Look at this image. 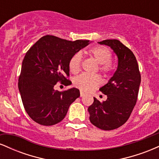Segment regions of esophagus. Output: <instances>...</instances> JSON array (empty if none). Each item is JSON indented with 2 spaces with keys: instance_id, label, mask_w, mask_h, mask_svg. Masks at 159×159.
Returning <instances> with one entry per match:
<instances>
[{
  "instance_id": "34e87169",
  "label": "esophagus",
  "mask_w": 159,
  "mask_h": 159,
  "mask_svg": "<svg viewBox=\"0 0 159 159\" xmlns=\"http://www.w3.org/2000/svg\"><path fill=\"white\" fill-rule=\"evenodd\" d=\"M85 95V93L84 92H82V91H81V92H80V96H81V97H83Z\"/></svg>"
}]
</instances>
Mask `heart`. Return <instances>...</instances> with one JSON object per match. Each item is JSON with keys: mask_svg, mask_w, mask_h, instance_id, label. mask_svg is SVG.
Wrapping results in <instances>:
<instances>
[{"mask_svg": "<svg viewBox=\"0 0 159 159\" xmlns=\"http://www.w3.org/2000/svg\"><path fill=\"white\" fill-rule=\"evenodd\" d=\"M90 56L97 61L99 64V70L103 73H109L112 70L111 63V53L108 49L102 46H95L89 50ZM81 55L76 53L70 58L69 62V68L71 72L77 73L81 69ZM74 84L80 90L89 92L101 84V79L97 75L83 73L74 79Z\"/></svg>", "mask_w": 159, "mask_h": 159, "instance_id": "b5f03b06", "label": "heart"}]
</instances>
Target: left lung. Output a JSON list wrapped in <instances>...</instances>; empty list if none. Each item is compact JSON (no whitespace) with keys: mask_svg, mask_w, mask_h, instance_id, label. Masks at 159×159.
<instances>
[{"mask_svg":"<svg viewBox=\"0 0 159 159\" xmlns=\"http://www.w3.org/2000/svg\"><path fill=\"white\" fill-rule=\"evenodd\" d=\"M109 46L118 59L117 69L108 82L99 89L107 96L100 102L96 98L88 107L91 123L102 130H113L123 125L132 114L138 98L140 74L133 52L117 39L98 42Z\"/></svg>","mask_w":159,"mask_h":159,"instance_id":"8db88e82","label":"left lung"}]
</instances>
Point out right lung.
I'll use <instances>...</instances> for the list:
<instances>
[{"instance_id":"add662e5","label":"right lung","mask_w":159,"mask_h":159,"mask_svg":"<svg viewBox=\"0 0 159 159\" xmlns=\"http://www.w3.org/2000/svg\"><path fill=\"white\" fill-rule=\"evenodd\" d=\"M90 43L47 35L27 51L22 61L19 90L25 111L36 123L43 125L60 123L71 104L79 97L77 88L59 92L54 86L59 81L69 84L71 81L65 78L69 75V60Z\"/></svg>"}]
</instances>
